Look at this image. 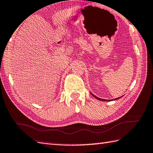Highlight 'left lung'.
Instances as JSON below:
<instances>
[{
    "label": "left lung",
    "instance_id": "left-lung-1",
    "mask_svg": "<svg viewBox=\"0 0 153 153\" xmlns=\"http://www.w3.org/2000/svg\"><path fill=\"white\" fill-rule=\"evenodd\" d=\"M93 96H94V97L97 98V99H98V100H102V101H109L108 100H104V99H101V98H99L98 97H96V96H94V95H93ZM120 97H119V98H115V99H114V100H117V99H119V98H120ZM109 101H110V100H109Z\"/></svg>",
    "mask_w": 153,
    "mask_h": 153
}]
</instances>
